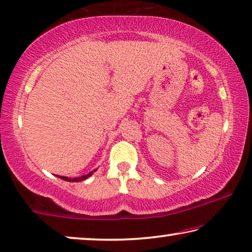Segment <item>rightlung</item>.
Wrapping results in <instances>:
<instances>
[{
    "mask_svg": "<svg viewBox=\"0 0 252 252\" xmlns=\"http://www.w3.org/2000/svg\"><path fill=\"white\" fill-rule=\"evenodd\" d=\"M95 170H94V171H91V172H89L88 175H84V176H81V177H76V178H68V177H63V176H57V177L61 178V179L65 180V181H69V183H80V181H83V180L88 179V177H90L92 173L95 172Z\"/></svg>",
    "mask_w": 252,
    "mask_h": 252,
    "instance_id": "right-lung-1",
    "label": "right lung"
}]
</instances>
